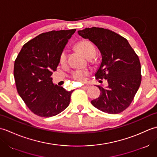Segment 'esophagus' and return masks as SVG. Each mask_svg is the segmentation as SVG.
Masks as SVG:
<instances>
[{"label": "esophagus", "instance_id": "34e87169", "mask_svg": "<svg viewBox=\"0 0 157 157\" xmlns=\"http://www.w3.org/2000/svg\"><path fill=\"white\" fill-rule=\"evenodd\" d=\"M82 89H84V90H87L88 88H89V86L88 85H85V86H82Z\"/></svg>", "mask_w": 157, "mask_h": 157}]
</instances>
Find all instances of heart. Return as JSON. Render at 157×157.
Returning <instances> with one entry per match:
<instances>
[{"label": "heart", "mask_w": 157, "mask_h": 157, "mask_svg": "<svg viewBox=\"0 0 157 157\" xmlns=\"http://www.w3.org/2000/svg\"><path fill=\"white\" fill-rule=\"evenodd\" d=\"M78 47L80 49V51L83 52L86 57L88 55H90L92 54H96V50L95 46L93 45L92 43H91L88 40H83L80 42L78 44ZM60 63L61 64H64L66 62L67 60V52L65 51H63L60 55ZM88 74V71L86 70H76L73 73L72 76L75 79L79 82H84L86 79V77Z\"/></svg>", "instance_id": "obj_1"}]
</instances>
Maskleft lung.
Instances as JSON below:
<instances>
[{"label": "left lung", "instance_id": "obj_1", "mask_svg": "<svg viewBox=\"0 0 157 157\" xmlns=\"http://www.w3.org/2000/svg\"><path fill=\"white\" fill-rule=\"evenodd\" d=\"M78 34L97 46L102 61L96 79H105L108 86H98L101 93L92 105L109 114H117L131 104L141 84V66L128 41L117 33L102 28H85Z\"/></svg>", "mask_w": 157, "mask_h": 157}]
</instances>
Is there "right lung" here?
<instances>
[{
  "mask_svg": "<svg viewBox=\"0 0 157 157\" xmlns=\"http://www.w3.org/2000/svg\"><path fill=\"white\" fill-rule=\"evenodd\" d=\"M76 29L42 33L23 46L14 64L18 94L31 111L40 117L56 115L67 107L71 91L52 83L51 75L60 55Z\"/></svg>",
  "mask_w": 157,
  "mask_h": 157,
  "instance_id": "right-lung-1",
  "label": "right lung"
}]
</instances>
